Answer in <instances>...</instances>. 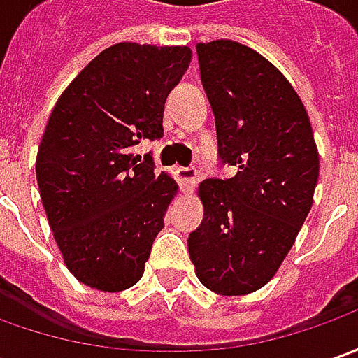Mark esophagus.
Wrapping results in <instances>:
<instances>
[{
    "label": "esophagus",
    "instance_id": "esophagus-1",
    "mask_svg": "<svg viewBox=\"0 0 358 358\" xmlns=\"http://www.w3.org/2000/svg\"><path fill=\"white\" fill-rule=\"evenodd\" d=\"M176 176H178L182 192H184V194H190V192L194 190V186H196V178H198L196 168H184V166L176 168Z\"/></svg>",
    "mask_w": 358,
    "mask_h": 358
}]
</instances>
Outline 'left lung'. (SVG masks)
I'll use <instances>...</instances> for the list:
<instances>
[{"mask_svg":"<svg viewBox=\"0 0 358 358\" xmlns=\"http://www.w3.org/2000/svg\"><path fill=\"white\" fill-rule=\"evenodd\" d=\"M196 51L220 162L238 172L200 184L203 220L188 252L202 285L245 295L289 253L313 203L319 155L299 94L265 57L229 39Z\"/></svg>","mask_w":358,"mask_h":358,"instance_id":"left-lung-1","label":"left lung"}]
</instances>
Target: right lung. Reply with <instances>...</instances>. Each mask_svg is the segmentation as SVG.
<instances>
[{"mask_svg":"<svg viewBox=\"0 0 358 358\" xmlns=\"http://www.w3.org/2000/svg\"><path fill=\"white\" fill-rule=\"evenodd\" d=\"M188 47L117 43L59 96L37 152V184L69 271L101 291L132 287L178 190L142 138H162L164 103L188 71Z\"/></svg>","mask_w":358,"mask_h":358,"instance_id":"right-lung-1","label":"right lung"}]
</instances>
